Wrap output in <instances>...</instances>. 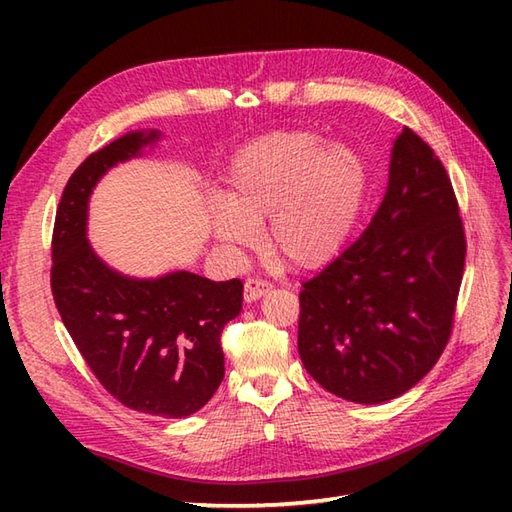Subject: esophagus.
Listing matches in <instances>:
<instances>
[{"mask_svg": "<svg viewBox=\"0 0 512 512\" xmlns=\"http://www.w3.org/2000/svg\"><path fill=\"white\" fill-rule=\"evenodd\" d=\"M273 290V284H270V281H266V279H246V284H244V299L246 301H257V299H262L266 292H270Z\"/></svg>", "mask_w": 512, "mask_h": 512, "instance_id": "esophagus-1", "label": "esophagus"}]
</instances>
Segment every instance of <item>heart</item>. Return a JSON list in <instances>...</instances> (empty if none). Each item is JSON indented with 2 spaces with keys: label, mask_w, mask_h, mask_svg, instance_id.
<instances>
[{
  "label": "heart",
  "mask_w": 512,
  "mask_h": 512,
  "mask_svg": "<svg viewBox=\"0 0 512 512\" xmlns=\"http://www.w3.org/2000/svg\"><path fill=\"white\" fill-rule=\"evenodd\" d=\"M226 198L211 211L215 237L253 248L267 217L273 253L295 268L328 264L347 242L367 195V165L350 145L306 129L273 132L239 149L226 167Z\"/></svg>",
  "instance_id": "1"
}]
</instances>
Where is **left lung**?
<instances>
[{
    "instance_id": "8db88e82",
    "label": "left lung",
    "mask_w": 512,
    "mask_h": 512,
    "mask_svg": "<svg viewBox=\"0 0 512 512\" xmlns=\"http://www.w3.org/2000/svg\"><path fill=\"white\" fill-rule=\"evenodd\" d=\"M466 237L447 169L402 129L389 184L352 246L303 281L299 356L330 394L361 405L398 398L449 343Z\"/></svg>"
}]
</instances>
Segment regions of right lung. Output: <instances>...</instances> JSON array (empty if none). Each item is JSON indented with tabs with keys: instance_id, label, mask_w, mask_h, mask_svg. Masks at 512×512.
<instances>
[{
	"instance_id": "1",
	"label": "right lung",
	"mask_w": 512,
	"mask_h": 512,
	"mask_svg": "<svg viewBox=\"0 0 512 512\" xmlns=\"http://www.w3.org/2000/svg\"><path fill=\"white\" fill-rule=\"evenodd\" d=\"M158 138L156 129L125 134L72 173L54 220L50 286L65 330L118 402L149 416L184 418L222 383L220 339L242 310V281H211L187 270L125 277L96 257L85 237L96 182Z\"/></svg>"
}]
</instances>
